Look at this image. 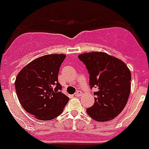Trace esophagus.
Listing matches in <instances>:
<instances>
[{"label": "esophagus", "mask_w": 149, "mask_h": 149, "mask_svg": "<svg viewBox=\"0 0 149 149\" xmlns=\"http://www.w3.org/2000/svg\"><path fill=\"white\" fill-rule=\"evenodd\" d=\"M81 91H77L75 92V94H74L76 97H79V96H81Z\"/></svg>", "instance_id": "1"}]
</instances>
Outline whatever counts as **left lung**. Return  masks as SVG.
<instances>
[{"mask_svg":"<svg viewBox=\"0 0 149 149\" xmlns=\"http://www.w3.org/2000/svg\"><path fill=\"white\" fill-rule=\"evenodd\" d=\"M89 74L90 88L95 104L86 110L97 122H107L117 117L127 104L131 91L132 75L122 61L104 52H91L78 55Z\"/></svg>","mask_w":149,"mask_h":149,"instance_id":"8db88e82","label":"left lung"}]
</instances>
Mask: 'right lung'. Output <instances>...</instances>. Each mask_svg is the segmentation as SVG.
<instances>
[{"mask_svg": "<svg viewBox=\"0 0 149 149\" xmlns=\"http://www.w3.org/2000/svg\"><path fill=\"white\" fill-rule=\"evenodd\" d=\"M65 54H47L32 61L18 73L15 88L21 106L43 121L54 119L63 111L69 97L58 82Z\"/></svg>", "mask_w": 149, "mask_h": 149, "instance_id": "right-lung-1", "label": "right lung"}]
</instances>
